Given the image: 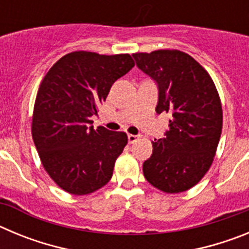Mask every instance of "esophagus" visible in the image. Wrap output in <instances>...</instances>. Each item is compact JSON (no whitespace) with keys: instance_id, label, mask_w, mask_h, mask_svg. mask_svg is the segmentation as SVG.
Here are the masks:
<instances>
[{"instance_id":"obj_1","label":"esophagus","mask_w":249,"mask_h":249,"mask_svg":"<svg viewBox=\"0 0 249 249\" xmlns=\"http://www.w3.org/2000/svg\"><path fill=\"white\" fill-rule=\"evenodd\" d=\"M140 138V136H136V135H128V142L129 143H135L136 141Z\"/></svg>"}]
</instances>
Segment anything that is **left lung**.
I'll return each mask as SVG.
<instances>
[{
    "label": "left lung",
    "instance_id": "obj_1",
    "mask_svg": "<svg viewBox=\"0 0 249 249\" xmlns=\"http://www.w3.org/2000/svg\"><path fill=\"white\" fill-rule=\"evenodd\" d=\"M137 67L158 86L157 113L172 116L143 163L147 181L166 193L190 190L210 169L222 133L221 100L208 72L178 50L133 53Z\"/></svg>",
    "mask_w": 249,
    "mask_h": 249
}]
</instances>
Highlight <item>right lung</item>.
<instances>
[{
  "label": "right lung",
  "mask_w": 249,
  "mask_h": 249,
  "mask_svg": "<svg viewBox=\"0 0 249 249\" xmlns=\"http://www.w3.org/2000/svg\"><path fill=\"white\" fill-rule=\"evenodd\" d=\"M133 66L127 53L76 51L59 58L43 77L35 101L32 138L46 172L66 192L89 195L111 179L128 138L124 132L93 128L91 117L112 85Z\"/></svg>",
  "instance_id": "add662e5"
}]
</instances>
